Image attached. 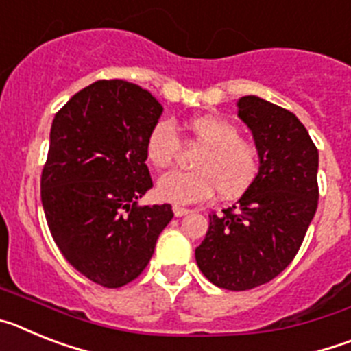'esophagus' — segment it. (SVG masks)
I'll list each match as a JSON object with an SVG mask.
<instances>
[{
	"instance_id": "esophagus-1",
	"label": "esophagus",
	"mask_w": 351,
	"mask_h": 351,
	"mask_svg": "<svg viewBox=\"0 0 351 351\" xmlns=\"http://www.w3.org/2000/svg\"><path fill=\"white\" fill-rule=\"evenodd\" d=\"M191 210L186 209V207H181V206H173V214L178 216V218H181V216H186V214H190Z\"/></svg>"
}]
</instances>
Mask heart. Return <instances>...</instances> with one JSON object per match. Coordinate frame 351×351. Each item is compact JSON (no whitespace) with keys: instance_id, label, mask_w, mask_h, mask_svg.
<instances>
[{"instance_id":"1","label":"heart","mask_w":351,"mask_h":351,"mask_svg":"<svg viewBox=\"0 0 351 351\" xmlns=\"http://www.w3.org/2000/svg\"><path fill=\"white\" fill-rule=\"evenodd\" d=\"M190 141L198 145L191 160L195 170L169 172L156 182L160 200L170 204H195L210 197L216 188L221 198L243 195L255 182L260 169L258 149L239 135V128L228 119L213 114L186 121ZM179 149L178 130L170 119H158L145 137V158L156 169L173 163Z\"/></svg>"}]
</instances>
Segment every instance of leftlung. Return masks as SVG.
<instances>
[{
    "mask_svg": "<svg viewBox=\"0 0 351 351\" xmlns=\"http://www.w3.org/2000/svg\"><path fill=\"white\" fill-rule=\"evenodd\" d=\"M237 107L258 149V176L235 206L210 214L195 258L210 283L243 291L269 283L295 258L318 207V149L287 108L253 95Z\"/></svg>",
    "mask_w": 351,
    "mask_h": 351,
    "instance_id": "obj_1",
    "label": "left lung"
}]
</instances>
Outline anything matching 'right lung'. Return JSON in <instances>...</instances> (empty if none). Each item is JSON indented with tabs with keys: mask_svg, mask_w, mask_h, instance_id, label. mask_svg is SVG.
<instances>
[{
	"mask_svg": "<svg viewBox=\"0 0 351 351\" xmlns=\"http://www.w3.org/2000/svg\"><path fill=\"white\" fill-rule=\"evenodd\" d=\"M163 107L141 86L98 80L56 114L42 206L56 246L82 276L119 288L141 276L172 206L137 204L153 181L145 137Z\"/></svg>",
	"mask_w": 351,
	"mask_h": 351,
	"instance_id": "add662e5",
	"label": "right lung"
}]
</instances>
